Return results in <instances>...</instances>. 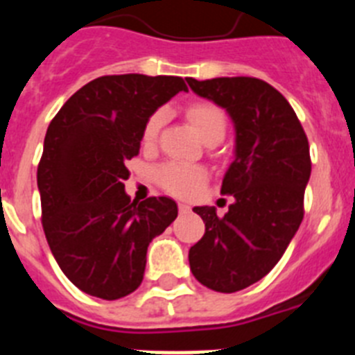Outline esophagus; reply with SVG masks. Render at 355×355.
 <instances>
[{
	"instance_id": "obj_1",
	"label": "esophagus",
	"mask_w": 355,
	"mask_h": 355,
	"mask_svg": "<svg viewBox=\"0 0 355 355\" xmlns=\"http://www.w3.org/2000/svg\"><path fill=\"white\" fill-rule=\"evenodd\" d=\"M180 211L181 213H188V211H190V206L184 205V202H180Z\"/></svg>"
}]
</instances>
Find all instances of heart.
Instances as JSON below:
<instances>
[{"label":"heart","mask_w":355,"mask_h":355,"mask_svg":"<svg viewBox=\"0 0 355 355\" xmlns=\"http://www.w3.org/2000/svg\"><path fill=\"white\" fill-rule=\"evenodd\" d=\"M188 122L196 128L202 142L208 146H215L220 142L225 135V117L220 108L209 103H196L187 110ZM165 121L163 112H156L147 121L142 133V144L146 147L155 146L158 133ZM158 181L165 190L174 196L188 197L199 190V187L206 181L205 168L197 165H187V163H167L158 171Z\"/></svg>","instance_id":"1"}]
</instances>
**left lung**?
Masks as SVG:
<instances>
[{"label":"left lung","mask_w":355,"mask_h":355,"mask_svg":"<svg viewBox=\"0 0 355 355\" xmlns=\"http://www.w3.org/2000/svg\"><path fill=\"white\" fill-rule=\"evenodd\" d=\"M197 96L225 110L234 128V159L222 193L234 197L224 216L196 206L205 236L188 252L193 277L206 288L234 293L277 265L304 216L311 175L309 144L290 103L258 78H187Z\"/></svg>","instance_id":"left-lung-1"}]
</instances>
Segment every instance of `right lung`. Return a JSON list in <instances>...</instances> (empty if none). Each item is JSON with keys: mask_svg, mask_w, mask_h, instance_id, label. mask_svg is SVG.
Returning a JSON list of instances; mask_svg holds the SVG:
<instances>
[{"mask_svg": "<svg viewBox=\"0 0 355 355\" xmlns=\"http://www.w3.org/2000/svg\"><path fill=\"white\" fill-rule=\"evenodd\" d=\"M181 90L180 76H101L72 94L49 124L37 171L44 233L62 272L92 297L133 293L147 247L178 216L168 197L131 200L124 181L150 115Z\"/></svg>", "mask_w": 355, "mask_h": 355, "instance_id": "obj_1", "label": "right lung"}]
</instances>
